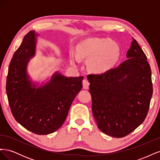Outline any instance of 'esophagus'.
Returning <instances> with one entry per match:
<instances>
[{
    "mask_svg": "<svg viewBox=\"0 0 160 160\" xmlns=\"http://www.w3.org/2000/svg\"><path fill=\"white\" fill-rule=\"evenodd\" d=\"M89 81L87 80V79H83V89H88L89 88Z\"/></svg>",
    "mask_w": 160,
    "mask_h": 160,
    "instance_id": "obj_1",
    "label": "esophagus"
}]
</instances>
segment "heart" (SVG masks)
Returning a JSON list of instances; mask_svg holds the SVG:
<instances>
[{
    "mask_svg": "<svg viewBox=\"0 0 160 160\" xmlns=\"http://www.w3.org/2000/svg\"><path fill=\"white\" fill-rule=\"evenodd\" d=\"M120 47L117 42L105 38H90L79 47L77 56L89 60V68L95 72L111 69L119 60Z\"/></svg>",
    "mask_w": 160,
    "mask_h": 160,
    "instance_id": "heart-1",
    "label": "heart"
}]
</instances>
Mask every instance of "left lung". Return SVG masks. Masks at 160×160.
<instances>
[{
    "label": "left lung",
    "instance_id": "left-lung-1",
    "mask_svg": "<svg viewBox=\"0 0 160 160\" xmlns=\"http://www.w3.org/2000/svg\"><path fill=\"white\" fill-rule=\"evenodd\" d=\"M127 57L116 68L88 75L95 122L103 133L118 138L143 122L153 94L147 57L134 38Z\"/></svg>",
    "mask_w": 160,
    "mask_h": 160
}]
</instances>
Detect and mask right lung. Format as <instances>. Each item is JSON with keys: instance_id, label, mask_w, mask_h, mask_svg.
I'll use <instances>...</instances> for the list:
<instances>
[{"instance_id": "add662e5", "label": "right lung", "mask_w": 160, "mask_h": 160, "mask_svg": "<svg viewBox=\"0 0 160 160\" xmlns=\"http://www.w3.org/2000/svg\"><path fill=\"white\" fill-rule=\"evenodd\" d=\"M35 33L28 32L14 53L8 67L7 94L12 114L18 123L37 135L55 132L63 124L72 101L83 88V77L54 76L49 83L32 88L26 65L35 55Z\"/></svg>"}]
</instances>
